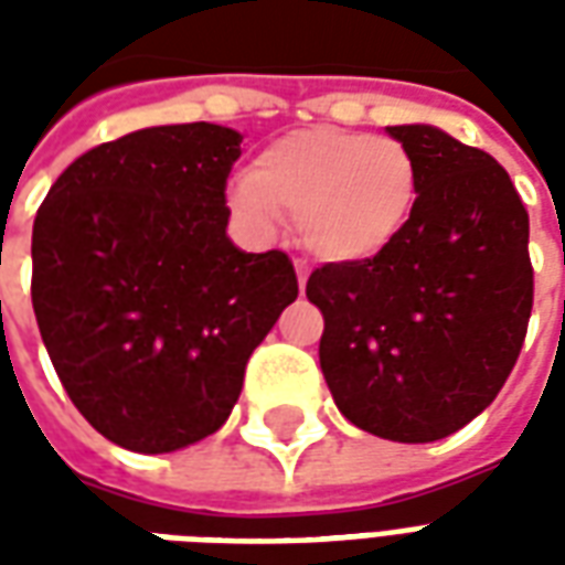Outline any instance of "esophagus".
<instances>
[{
	"label": "esophagus",
	"mask_w": 565,
	"mask_h": 565,
	"mask_svg": "<svg viewBox=\"0 0 565 565\" xmlns=\"http://www.w3.org/2000/svg\"><path fill=\"white\" fill-rule=\"evenodd\" d=\"M296 281H299V290H306V281H308V266L302 259H296Z\"/></svg>",
	"instance_id": "34e87169"
}]
</instances>
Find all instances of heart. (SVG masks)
<instances>
[{
  "label": "heart",
  "instance_id": "heart-1",
  "mask_svg": "<svg viewBox=\"0 0 565 565\" xmlns=\"http://www.w3.org/2000/svg\"><path fill=\"white\" fill-rule=\"evenodd\" d=\"M420 172L403 141L342 127L287 132L233 178L226 202L247 230L269 235L294 211L302 245L330 263L387 254L415 217Z\"/></svg>",
  "mask_w": 565,
  "mask_h": 565
}]
</instances>
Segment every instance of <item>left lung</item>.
Masks as SVG:
<instances>
[{"label": "left lung", "instance_id": "1", "mask_svg": "<svg viewBox=\"0 0 565 565\" xmlns=\"http://www.w3.org/2000/svg\"><path fill=\"white\" fill-rule=\"evenodd\" d=\"M415 153L420 196L403 238L369 263H327L320 369L348 420L424 445L497 399L533 311L530 217L490 153L433 124L387 127Z\"/></svg>", "mask_w": 565, "mask_h": 565}]
</instances>
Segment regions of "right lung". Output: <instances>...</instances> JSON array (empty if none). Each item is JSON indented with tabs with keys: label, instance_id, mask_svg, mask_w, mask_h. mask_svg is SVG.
Masks as SVG:
<instances>
[{
	"label": "right lung",
	"instance_id": "add662e5",
	"mask_svg": "<svg viewBox=\"0 0 565 565\" xmlns=\"http://www.w3.org/2000/svg\"><path fill=\"white\" fill-rule=\"evenodd\" d=\"M242 136L136 129L68 166L32 226V308L68 399L108 441L172 454L217 433L299 294L281 250L226 235Z\"/></svg>",
	"mask_w": 565,
	"mask_h": 565
}]
</instances>
